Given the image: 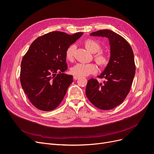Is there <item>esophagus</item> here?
I'll use <instances>...</instances> for the list:
<instances>
[{
    "instance_id": "esophagus-1",
    "label": "esophagus",
    "mask_w": 154,
    "mask_h": 154,
    "mask_svg": "<svg viewBox=\"0 0 154 154\" xmlns=\"http://www.w3.org/2000/svg\"><path fill=\"white\" fill-rule=\"evenodd\" d=\"M73 78H74V80H78V79L80 78V77H79V76H74L73 77Z\"/></svg>"
}]
</instances>
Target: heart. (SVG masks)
<instances>
[{
	"instance_id": "obj_1",
	"label": "heart",
	"mask_w": 154,
	"mask_h": 154,
	"mask_svg": "<svg viewBox=\"0 0 154 154\" xmlns=\"http://www.w3.org/2000/svg\"><path fill=\"white\" fill-rule=\"evenodd\" d=\"M85 48L92 53H94V60L101 67H105L110 62L109 55L104 51H101V45L97 41L88 38L84 42ZM76 47L74 45H71L66 51V58L70 62H72L75 56ZM97 71V67L94 63H78L72 67L71 72L74 76L79 77L87 76L91 74H94Z\"/></svg>"
}]
</instances>
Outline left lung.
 Wrapping results in <instances>:
<instances>
[{"instance_id":"obj_1","label":"left lung","mask_w":154,"mask_h":154,"mask_svg":"<svg viewBox=\"0 0 154 154\" xmlns=\"http://www.w3.org/2000/svg\"><path fill=\"white\" fill-rule=\"evenodd\" d=\"M109 39L110 58L105 71L97 76L100 82L91 78L88 81L86 96L91 103L101 110H110L125 100L131 88L136 73L134 53L128 42L121 35L109 29L91 33Z\"/></svg>"}]
</instances>
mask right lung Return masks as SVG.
<instances>
[{"label": "right lung", "mask_w": 154, "mask_h": 154, "mask_svg": "<svg viewBox=\"0 0 154 154\" xmlns=\"http://www.w3.org/2000/svg\"><path fill=\"white\" fill-rule=\"evenodd\" d=\"M83 35L48 32L33 41L21 62L20 80L26 94L36 108L53 110L61 103L73 77L67 69L66 51Z\"/></svg>", "instance_id": "1"}]
</instances>
